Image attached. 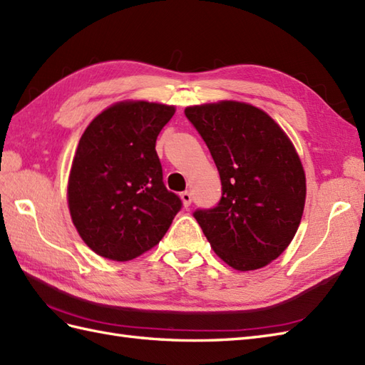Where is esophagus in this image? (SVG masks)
Here are the masks:
<instances>
[{"mask_svg": "<svg viewBox=\"0 0 365 365\" xmlns=\"http://www.w3.org/2000/svg\"><path fill=\"white\" fill-rule=\"evenodd\" d=\"M181 200H182V202H184V206L189 207L190 204H192V193L187 192V190L182 192V193H181Z\"/></svg>", "mask_w": 365, "mask_h": 365, "instance_id": "obj_1", "label": "esophagus"}]
</instances>
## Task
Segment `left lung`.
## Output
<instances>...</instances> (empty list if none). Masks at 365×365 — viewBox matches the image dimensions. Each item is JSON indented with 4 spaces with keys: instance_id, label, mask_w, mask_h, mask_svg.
Returning a JSON list of instances; mask_svg holds the SVG:
<instances>
[{
    "instance_id": "obj_1",
    "label": "left lung",
    "mask_w": 365,
    "mask_h": 365,
    "mask_svg": "<svg viewBox=\"0 0 365 365\" xmlns=\"http://www.w3.org/2000/svg\"><path fill=\"white\" fill-rule=\"evenodd\" d=\"M206 142L221 198L193 212L213 251L238 271L259 269L287 250L305 206V173L291 140L264 111L240 102L189 106Z\"/></svg>"
}]
</instances>
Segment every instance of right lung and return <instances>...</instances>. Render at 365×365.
<instances>
[{
	"mask_svg": "<svg viewBox=\"0 0 365 365\" xmlns=\"http://www.w3.org/2000/svg\"><path fill=\"white\" fill-rule=\"evenodd\" d=\"M173 106L122 102L80 138L68 182L73 223L105 259L127 262L161 242L182 201L167 190L156 139Z\"/></svg>",
	"mask_w": 365,
	"mask_h": 365,
	"instance_id": "1",
	"label": "right lung"
}]
</instances>
